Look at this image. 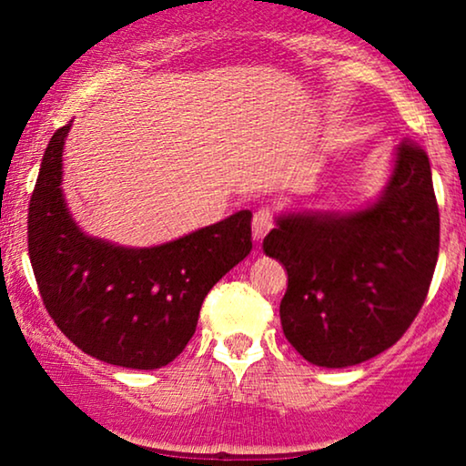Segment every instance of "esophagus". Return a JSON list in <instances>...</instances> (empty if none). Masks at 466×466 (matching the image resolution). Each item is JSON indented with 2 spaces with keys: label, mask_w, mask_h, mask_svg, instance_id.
Wrapping results in <instances>:
<instances>
[{
  "label": "esophagus",
  "mask_w": 466,
  "mask_h": 466,
  "mask_svg": "<svg viewBox=\"0 0 466 466\" xmlns=\"http://www.w3.org/2000/svg\"><path fill=\"white\" fill-rule=\"evenodd\" d=\"M271 228H274V217H271V212L267 210V208H260L254 215V218H251V234H254V240H263L265 234L269 232Z\"/></svg>",
  "instance_id": "esophagus-1"
}]
</instances>
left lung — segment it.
I'll return each instance as SVG.
<instances>
[{"instance_id": "8db88e82", "label": "left lung", "mask_w": 466, "mask_h": 466, "mask_svg": "<svg viewBox=\"0 0 466 466\" xmlns=\"http://www.w3.org/2000/svg\"><path fill=\"white\" fill-rule=\"evenodd\" d=\"M441 245L430 157L400 142L379 199L357 212H289L263 249L287 269L280 322L307 361L346 368L388 350L419 315Z\"/></svg>"}]
</instances>
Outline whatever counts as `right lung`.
I'll use <instances>...</instances> for the list:
<instances>
[{"mask_svg":"<svg viewBox=\"0 0 466 466\" xmlns=\"http://www.w3.org/2000/svg\"><path fill=\"white\" fill-rule=\"evenodd\" d=\"M61 127L41 159L28 208V254L41 300L69 341L136 370L170 363L195 335L208 291L251 249V212L155 248L87 237L63 197Z\"/></svg>","mask_w":466,"mask_h":466,"instance_id":"add662e5","label":"right lung"}]
</instances>
